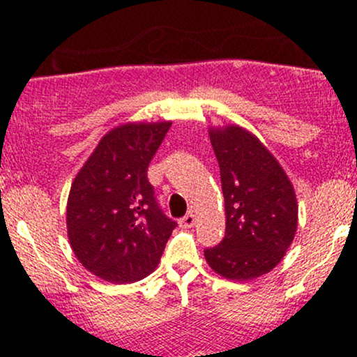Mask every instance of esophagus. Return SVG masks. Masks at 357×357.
Listing matches in <instances>:
<instances>
[{"mask_svg":"<svg viewBox=\"0 0 357 357\" xmlns=\"http://www.w3.org/2000/svg\"><path fill=\"white\" fill-rule=\"evenodd\" d=\"M195 221H196L195 215H192V211H190L186 216H183V218L179 220V225H181L183 228H191L192 225H195Z\"/></svg>","mask_w":357,"mask_h":357,"instance_id":"obj_1","label":"esophagus"}]
</instances>
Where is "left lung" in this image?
<instances>
[{
  "label": "left lung",
  "mask_w": 357,
  "mask_h": 357,
  "mask_svg": "<svg viewBox=\"0 0 357 357\" xmlns=\"http://www.w3.org/2000/svg\"><path fill=\"white\" fill-rule=\"evenodd\" d=\"M208 134L220 165L227 230L204 258L221 277L252 280L275 268L292 245L296 191L275 155L245 127H210Z\"/></svg>",
  "instance_id": "1"
}]
</instances>
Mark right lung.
<instances>
[{"label": "right lung", "mask_w": 357, "mask_h": 357, "mask_svg": "<svg viewBox=\"0 0 357 357\" xmlns=\"http://www.w3.org/2000/svg\"><path fill=\"white\" fill-rule=\"evenodd\" d=\"M171 122H126L100 139L73 179L67 233L79 261L110 284L153 273L176 228L154 198L147 167Z\"/></svg>", "instance_id": "right-lung-1"}]
</instances>
